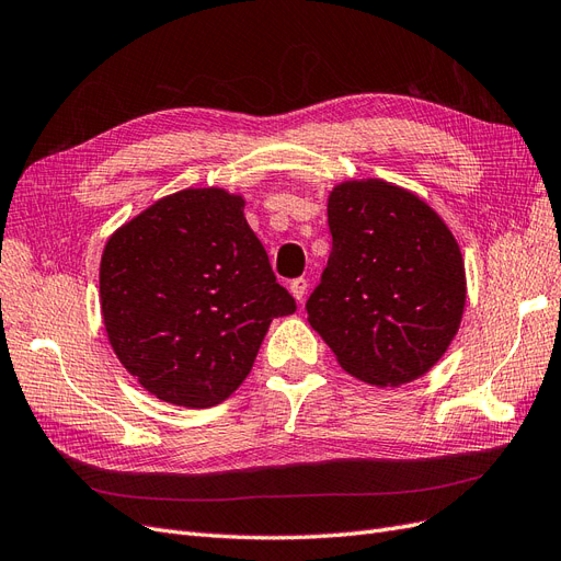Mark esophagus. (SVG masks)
I'll return each mask as SVG.
<instances>
[{
	"mask_svg": "<svg viewBox=\"0 0 561 561\" xmlns=\"http://www.w3.org/2000/svg\"><path fill=\"white\" fill-rule=\"evenodd\" d=\"M291 294H294V298L298 300V302H302V298H305V294H307V279H302V277H298V279H294L291 282Z\"/></svg>",
	"mask_w": 561,
	"mask_h": 561,
	"instance_id": "34e87169",
	"label": "esophagus"
}]
</instances>
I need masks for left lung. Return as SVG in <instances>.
Segmentation results:
<instances>
[{"label": "left lung", "mask_w": 561, "mask_h": 561, "mask_svg": "<svg viewBox=\"0 0 561 561\" xmlns=\"http://www.w3.org/2000/svg\"><path fill=\"white\" fill-rule=\"evenodd\" d=\"M333 249L307 321L350 375L377 387L422 377L447 352L466 305L455 234L417 195L345 182L329 195Z\"/></svg>", "instance_id": "left-lung-1"}]
</instances>
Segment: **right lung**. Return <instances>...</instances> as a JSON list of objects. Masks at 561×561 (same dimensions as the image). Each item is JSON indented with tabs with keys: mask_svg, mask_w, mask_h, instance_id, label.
Masks as SVG:
<instances>
[{
	"mask_svg": "<svg viewBox=\"0 0 561 561\" xmlns=\"http://www.w3.org/2000/svg\"><path fill=\"white\" fill-rule=\"evenodd\" d=\"M100 305L125 370L184 408L226 401L273 319L296 312L244 219L242 195L214 186L162 197L112 234Z\"/></svg>",
	"mask_w": 561,
	"mask_h": 561,
	"instance_id": "right-lung-1",
	"label": "right lung"
}]
</instances>
